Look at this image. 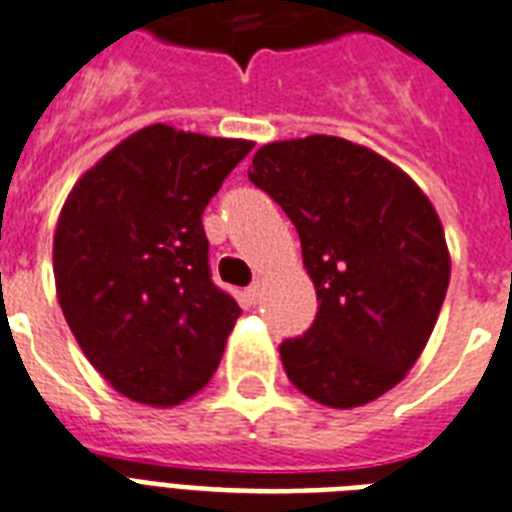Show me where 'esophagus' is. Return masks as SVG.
I'll use <instances>...</instances> for the list:
<instances>
[{
	"label": "esophagus",
	"instance_id": "obj_1",
	"mask_svg": "<svg viewBox=\"0 0 512 512\" xmlns=\"http://www.w3.org/2000/svg\"><path fill=\"white\" fill-rule=\"evenodd\" d=\"M245 293H248V301H251V304H259L261 293H264V285L253 283L251 288H248V291H245Z\"/></svg>",
	"mask_w": 512,
	"mask_h": 512
}]
</instances>
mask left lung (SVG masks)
Listing matches in <instances>:
<instances>
[{
  "mask_svg": "<svg viewBox=\"0 0 512 512\" xmlns=\"http://www.w3.org/2000/svg\"><path fill=\"white\" fill-rule=\"evenodd\" d=\"M293 221L318 315L280 344L296 390L328 408L371 403L433 334L451 259L433 202L368 146L336 136L264 144L248 170Z\"/></svg>",
  "mask_w": 512,
  "mask_h": 512,
  "instance_id": "obj_1",
  "label": "left lung"
}]
</instances>
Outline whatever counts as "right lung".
I'll list each match as a JSON object with an SVG mask.
<instances>
[{
    "mask_svg": "<svg viewBox=\"0 0 512 512\" xmlns=\"http://www.w3.org/2000/svg\"><path fill=\"white\" fill-rule=\"evenodd\" d=\"M251 149L157 122L106 152L63 202L58 304L87 360L125 398L178 406L219 368L240 307L211 280L202 211Z\"/></svg>",
    "mask_w": 512,
    "mask_h": 512,
    "instance_id": "right-lung-1",
    "label": "right lung"
}]
</instances>
